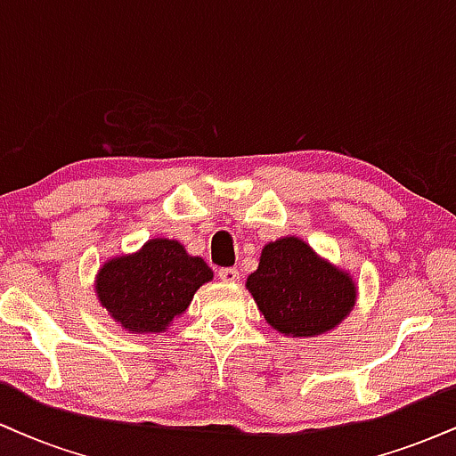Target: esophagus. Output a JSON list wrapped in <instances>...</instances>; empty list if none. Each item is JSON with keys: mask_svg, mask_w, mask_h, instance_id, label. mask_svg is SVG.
<instances>
[{"mask_svg": "<svg viewBox=\"0 0 456 456\" xmlns=\"http://www.w3.org/2000/svg\"><path fill=\"white\" fill-rule=\"evenodd\" d=\"M218 279H221L223 282H235V281H240V272L235 268H221L218 270Z\"/></svg>", "mask_w": 456, "mask_h": 456, "instance_id": "1", "label": "esophagus"}]
</instances>
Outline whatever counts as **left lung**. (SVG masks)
Listing matches in <instances>:
<instances>
[{
    "label": "left lung",
    "mask_w": 456,
    "mask_h": 456,
    "mask_svg": "<svg viewBox=\"0 0 456 456\" xmlns=\"http://www.w3.org/2000/svg\"><path fill=\"white\" fill-rule=\"evenodd\" d=\"M246 289L265 322L291 338L332 332L354 311L358 297L354 276L297 235H285L261 248Z\"/></svg>",
    "instance_id": "obj_1"
}]
</instances>
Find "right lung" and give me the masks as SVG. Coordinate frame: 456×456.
Instances as JSON below:
<instances>
[{"label": "right lung", "instance_id": "add662e5", "mask_svg": "<svg viewBox=\"0 0 456 456\" xmlns=\"http://www.w3.org/2000/svg\"><path fill=\"white\" fill-rule=\"evenodd\" d=\"M214 272L201 257L188 255L184 244L151 238L134 253L107 259L94 279L102 308L130 334L165 332L191 306Z\"/></svg>", "mask_w": 456, "mask_h": 456}]
</instances>
